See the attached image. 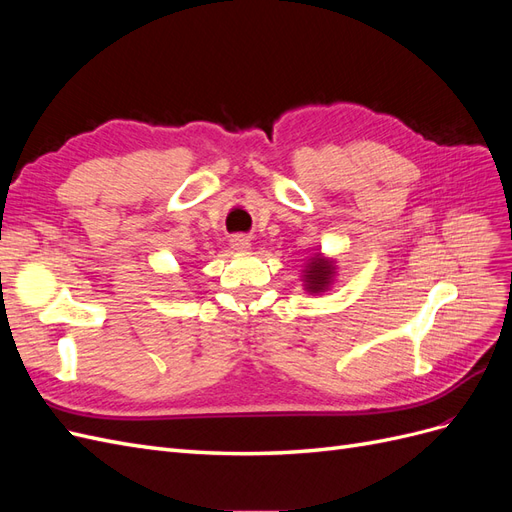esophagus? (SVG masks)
<instances>
[{"instance_id":"esophagus-1","label":"esophagus","mask_w":512,"mask_h":512,"mask_svg":"<svg viewBox=\"0 0 512 512\" xmlns=\"http://www.w3.org/2000/svg\"><path fill=\"white\" fill-rule=\"evenodd\" d=\"M230 247H232V250L245 252V250H250V247H252V239L245 237V235H235L230 239Z\"/></svg>"}]
</instances>
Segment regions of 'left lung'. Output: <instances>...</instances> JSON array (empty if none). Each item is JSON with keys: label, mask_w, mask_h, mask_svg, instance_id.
<instances>
[{"label": "left lung", "mask_w": 512, "mask_h": 512, "mask_svg": "<svg viewBox=\"0 0 512 512\" xmlns=\"http://www.w3.org/2000/svg\"><path fill=\"white\" fill-rule=\"evenodd\" d=\"M335 277H337V260L318 252L316 256L309 258L303 267V275H301L303 290H307L309 294L327 292L335 284Z\"/></svg>", "instance_id": "8db88e82"}]
</instances>
